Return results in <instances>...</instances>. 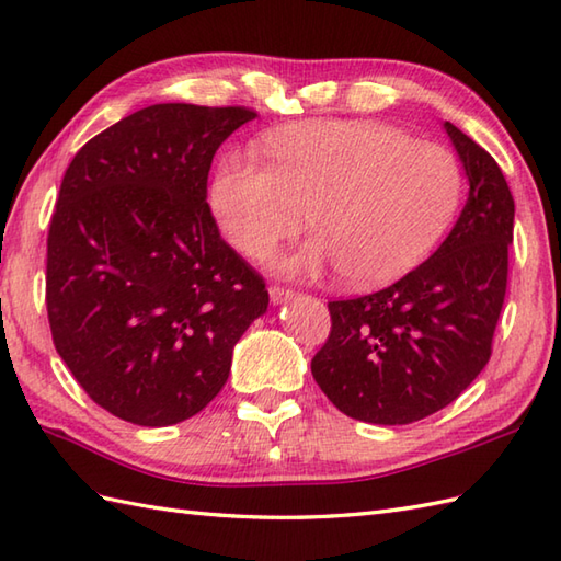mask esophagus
I'll return each mask as SVG.
<instances>
[{"label":"esophagus","instance_id":"1","mask_svg":"<svg viewBox=\"0 0 561 561\" xmlns=\"http://www.w3.org/2000/svg\"><path fill=\"white\" fill-rule=\"evenodd\" d=\"M270 298H272V304H275V306H282V304L289 301V298H294V291L284 289V286H270Z\"/></svg>","mask_w":561,"mask_h":561}]
</instances>
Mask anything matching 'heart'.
Listing matches in <instances>:
<instances>
[{"label": "heart", "mask_w": 561, "mask_h": 561, "mask_svg": "<svg viewBox=\"0 0 561 561\" xmlns=\"http://www.w3.org/2000/svg\"><path fill=\"white\" fill-rule=\"evenodd\" d=\"M270 164L253 152L219 162L210 207L233 249L263 260L306 225L318 231L282 257L284 275L344 270L356 286L407 275L433 253L461 201L457 158L394 126L330 119L284 126L265 140Z\"/></svg>", "instance_id": "1"}]
</instances>
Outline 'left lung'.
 I'll return each mask as SVG.
<instances>
[{
  "instance_id": "8db88e82",
  "label": "left lung",
  "mask_w": 561,
  "mask_h": 561,
  "mask_svg": "<svg viewBox=\"0 0 561 561\" xmlns=\"http://www.w3.org/2000/svg\"><path fill=\"white\" fill-rule=\"evenodd\" d=\"M468 198L425 263L382 291L332 301V332L310 370L336 409L407 425L445 409L488 366L506 291L514 198L492 154L445 122Z\"/></svg>"
}]
</instances>
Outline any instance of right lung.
<instances>
[{"instance_id": "1", "label": "right lung", "mask_w": 561, "mask_h": 561, "mask_svg": "<svg viewBox=\"0 0 561 561\" xmlns=\"http://www.w3.org/2000/svg\"><path fill=\"white\" fill-rule=\"evenodd\" d=\"M245 107L167 102L90 138L47 237L57 354L98 407L142 427L191 419L225 387L270 296L207 205L217 148Z\"/></svg>"}]
</instances>
